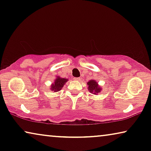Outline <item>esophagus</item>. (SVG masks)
Segmentation results:
<instances>
[{"label":"esophagus","mask_w":151,"mask_h":151,"mask_svg":"<svg viewBox=\"0 0 151 151\" xmlns=\"http://www.w3.org/2000/svg\"><path fill=\"white\" fill-rule=\"evenodd\" d=\"M73 80L76 81H79L80 80V78H73Z\"/></svg>","instance_id":"esophagus-1"}]
</instances>
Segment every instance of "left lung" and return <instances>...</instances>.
I'll use <instances>...</instances> for the list:
<instances>
[{"mask_svg": "<svg viewBox=\"0 0 151 151\" xmlns=\"http://www.w3.org/2000/svg\"><path fill=\"white\" fill-rule=\"evenodd\" d=\"M88 85V90L90 91L91 93H94V94H97L100 93L101 91V87H99L97 85V83L94 80H91L87 83Z\"/></svg>", "mask_w": 151, "mask_h": 151, "instance_id": "1", "label": "left lung"}]
</instances>
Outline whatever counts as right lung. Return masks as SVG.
I'll list each match as a JSON object with an SVG mask.
<instances>
[{"mask_svg": "<svg viewBox=\"0 0 151 151\" xmlns=\"http://www.w3.org/2000/svg\"><path fill=\"white\" fill-rule=\"evenodd\" d=\"M67 82V79H65V78H61L60 77H57V78L54 81V83L52 85L51 89L52 91L54 92H58L64 86L65 83Z\"/></svg>", "mask_w": 151, "mask_h": 151, "instance_id": "obj_1", "label": "right lung"}]
</instances>
